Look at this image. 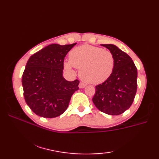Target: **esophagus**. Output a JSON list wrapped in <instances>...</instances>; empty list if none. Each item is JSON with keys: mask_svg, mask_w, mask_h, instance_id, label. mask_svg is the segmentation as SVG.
I'll return each mask as SVG.
<instances>
[{"mask_svg": "<svg viewBox=\"0 0 159 159\" xmlns=\"http://www.w3.org/2000/svg\"><path fill=\"white\" fill-rule=\"evenodd\" d=\"M79 87L80 88H84V87H85V86H86V85L84 83H82V82H80V83H79Z\"/></svg>", "mask_w": 159, "mask_h": 159, "instance_id": "obj_1", "label": "esophagus"}]
</instances>
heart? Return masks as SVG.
<instances>
[{"label":"heart","mask_w":159,"mask_h":159,"mask_svg":"<svg viewBox=\"0 0 159 159\" xmlns=\"http://www.w3.org/2000/svg\"><path fill=\"white\" fill-rule=\"evenodd\" d=\"M70 70L79 69V76L83 81L99 84L109 79L115 67V56L109 50L89 44L74 48L70 53V61L64 63Z\"/></svg>","instance_id":"1"}]
</instances>
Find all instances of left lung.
<instances>
[{"label": "left lung", "mask_w": 159, "mask_h": 159, "mask_svg": "<svg viewBox=\"0 0 159 159\" xmlns=\"http://www.w3.org/2000/svg\"><path fill=\"white\" fill-rule=\"evenodd\" d=\"M115 56L112 74L102 83L96 86L92 98L95 106L102 112L118 116L129 109L137 89V70L131 57L113 44H102Z\"/></svg>", "instance_id": "obj_1"}]
</instances>
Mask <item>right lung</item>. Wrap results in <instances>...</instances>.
Wrapping results in <instances>:
<instances>
[{
	"mask_svg": "<svg viewBox=\"0 0 159 159\" xmlns=\"http://www.w3.org/2000/svg\"><path fill=\"white\" fill-rule=\"evenodd\" d=\"M76 44H50L28 60L22 74L24 97L27 105L39 116H59L68 107L72 94L79 89V80L63 77L64 59Z\"/></svg>",
	"mask_w": 159,
	"mask_h": 159,
	"instance_id": "1",
	"label": "right lung"
}]
</instances>
